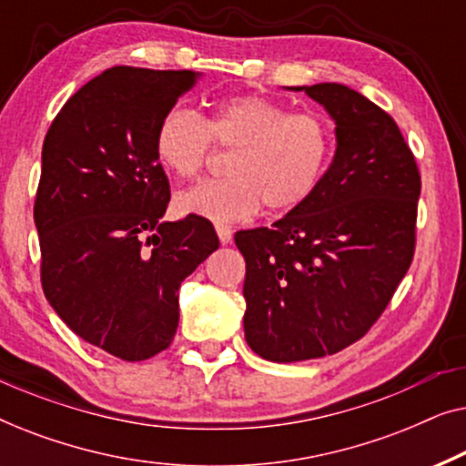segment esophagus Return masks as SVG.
Masks as SVG:
<instances>
[{"instance_id": "1", "label": "esophagus", "mask_w": 466, "mask_h": 466, "mask_svg": "<svg viewBox=\"0 0 466 466\" xmlns=\"http://www.w3.org/2000/svg\"><path fill=\"white\" fill-rule=\"evenodd\" d=\"M216 233H218V239H220L222 246L231 244V239H233L231 227H227V225H216Z\"/></svg>"}]
</instances>
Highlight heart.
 <instances>
[{"mask_svg":"<svg viewBox=\"0 0 466 466\" xmlns=\"http://www.w3.org/2000/svg\"><path fill=\"white\" fill-rule=\"evenodd\" d=\"M235 148L228 180L203 182L176 197L180 214L218 225L252 218L267 206L290 212L320 188L333 161L335 133L318 112H290L263 95H239L208 118L182 106L169 107L155 131L157 161L176 177H197L212 144Z\"/></svg>","mask_w":466,"mask_h":466,"instance_id":"b5f03b06","label":"heart"}]
</instances>
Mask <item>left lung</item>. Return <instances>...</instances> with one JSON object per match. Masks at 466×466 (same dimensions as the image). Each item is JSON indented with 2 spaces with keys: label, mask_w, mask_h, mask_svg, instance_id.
<instances>
[{
  "label": "left lung",
  "mask_w": 466,
  "mask_h": 466,
  "mask_svg": "<svg viewBox=\"0 0 466 466\" xmlns=\"http://www.w3.org/2000/svg\"><path fill=\"white\" fill-rule=\"evenodd\" d=\"M335 120L320 188L271 228L235 233L246 258V341L273 362L359 341L405 278L416 246L420 171L397 123L346 85L295 86Z\"/></svg>",
  "instance_id": "left-lung-1"
}]
</instances>
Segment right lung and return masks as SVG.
Returning a JSON list of instances; mask_svg holds the SVG:
<instances>
[{
	"instance_id": "obj_1",
	"label": "right lung",
	"mask_w": 466,
	"mask_h": 466,
	"mask_svg": "<svg viewBox=\"0 0 466 466\" xmlns=\"http://www.w3.org/2000/svg\"><path fill=\"white\" fill-rule=\"evenodd\" d=\"M197 78L190 69H106L44 137L34 206L44 295L76 335L123 360L169 348L180 284L220 246L201 216L161 220L169 180L155 131Z\"/></svg>"
}]
</instances>
